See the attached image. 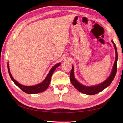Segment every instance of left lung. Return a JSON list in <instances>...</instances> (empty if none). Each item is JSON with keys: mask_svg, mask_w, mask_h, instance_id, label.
I'll list each match as a JSON object with an SVG mask.
<instances>
[{"mask_svg": "<svg viewBox=\"0 0 123 123\" xmlns=\"http://www.w3.org/2000/svg\"><path fill=\"white\" fill-rule=\"evenodd\" d=\"M111 42L114 44L115 50V60L113 69H112V71L110 75L107 78V79H106L103 82L100 83V84L92 86H87L83 85L79 82H78L74 77V67L72 66L71 71V73H70V81H71V83L72 85L74 86V88L75 89H77L79 91H80V92L88 95H95V94L101 92V91H103V90L105 89V88L108 87V86L111 85V82L113 81V80H114L115 77V75L116 74L117 60H118V54H117V50L115 44L114 43L113 41H111Z\"/></svg>", "mask_w": 123, "mask_h": 123, "instance_id": "1", "label": "left lung"}]
</instances>
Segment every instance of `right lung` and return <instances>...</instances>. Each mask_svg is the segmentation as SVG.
<instances>
[{"instance_id":"obj_1","label":"right lung","mask_w":123,"mask_h":123,"mask_svg":"<svg viewBox=\"0 0 123 123\" xmlns=\"http://www.w3.org/2000/svg\"><path fill=\"white\" fill-rule=\"evenodd\" d=\"M60 64H61V63H58L56 64L55 65H54V66L50 70V71H49V74H48V75H47V76L45 78V79H44L42 82L38 83V84L34 85V86H27L23 85L22 84H20V83H19L18 82H17L16 80H15L14 78L12 77V74H10L8 62L7 67H8V70L10 77L11 78V79L12 80V81L14 82L15 84L16 85L17 87H19L20 89L23 90L25 93H28V94H35V93H38L42 92L47 89V88L49 87V83H50L51 77H52V74H53V72L55 70V69L60 66Z\"/></svg>"}]
</instances>
